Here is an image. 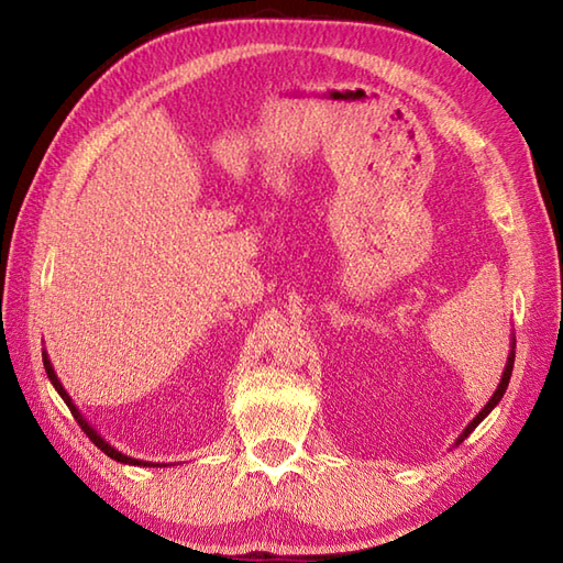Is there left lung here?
<instances>
[{"label":"left lung","mask_w":563,"mask_h":563,"mask_svg":"<svg viewBox=\"0 0 563 563\" xmlns=\"http://www.w3.org/2000/svg\"><path fill=\"white\" fill-rule=\"evenodd\" d=\"M512 349H516V339H510V353H508V361H506V367H504V375H500V382H498V387H496V391H494V397L488 399L484 409L474 416V421L462 430V435H460L457 440H454V445H460V442H462L466 435H470L472 430H474L476 426H479L488 413H492V411L496 409V404H498L500 399H504V394H506V389H508V382H510V375H512V363H516V351H512Z\"/></svg>","instance_id":"obj_1"}]
</instances>
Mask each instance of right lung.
<instances>
[{"mask_svg": "<svg viewBox=\"0 0 563 563\" xmlns=\"http://www.w3.org/2000/svg\"><path fill=\"white\" fill-rule=\"evenodd\" d=\"M43 365H45V373H47V379H51V385L55 387V391L59 394V397H63V401L69 406V411H71V416H75V421L81 426V430L84 433L89 435V440L93 442V445L97 448H101V452H106L109 454L111 460H115V462H121V464H135V466H169V464H159V462H145V460H135V457H130V454H123V452H118L111 442H106L101 435H99V430L93 428L87 418L81 416V411L77 409V404L71 401V397L67 394V389L63 387V382L57 379V375H55V369H53V363H51V357H47V353L43 351Z\"/></svg>", "mask_w": 563, "mask_h": 563, "instance_id": "add662e5", "label": "right lung"}]
</instances>
